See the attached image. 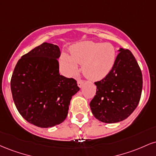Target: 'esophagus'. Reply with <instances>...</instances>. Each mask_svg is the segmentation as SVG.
Listing matches in <instances>:
<instances>
[{"label":"esophagus","mask_w":156,"mask_h":156,"mask_svg":"<svg viewBox=\"0 0 156 156\" xmlns=\"http://www.w3.org/2000/svg\"><path fill=\"white\" fill-rule=\"evenodd\" d=\"M83 80H78V86L79 87H82V85H83Z\"/></svg>","instance_id":"obj_1"}]
</instances>
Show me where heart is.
Instances as JSON below:
<instances>
[{
  "label": "heart",
  "instance_id": "obj_1",
  "mask_svg": "<svg viewBox=\"0 0 156 156\" xmlns=\"http://www.w3.org/2000/svg\"><path fill=\"white\" fill-rule=\"evenodd\" d=\"M116 61L115 48L110 43H98L86 41L73 46L71 56L63 53L60 64L64 74L71 76L82 64V72L87 78L101 80L112 69Z\"/></svg>",
  "mask_w": 156,
  "mask_h": 156
}]
</instances>
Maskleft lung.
Segmentation results:
<instances>
[{
    "label": "left lung",
    "instance_id": "left-lung-1",
    "mask_svg": "<svg viewBox=\"0 0 156 156\" xmlns=\"http://www.w3.org/2000/svg\"><path fill=\"white\" fill-rule=\"evenodd\" d=\"M112 70L97 81L96 95L90 102L94 117L105 123L128 118L139 104L142 91V74L129 50L120 48Z\"/></svg>",
    "mask_w": 156,
    "mask_h": 156
}]
</instances>
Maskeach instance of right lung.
Listing matches in <instances>:
<instances>
[{"label": "right lung", "instance_id": "right-lung-1", "mask_svg": "<svg viewBox=\"0 0 156 156\" xmlns=\"http://www.w3.org/2000/svg\"><path fill=\"white\" fill-rule=\"evenodd\" d=\"M60 54L58 46L44 42L21 57L11 78L17 111L40 128L63 122L72 97L80 89L76 80L59 74Z\"/></svg>", "mask_w": 156, "mask_h": 156}]
</instances>
